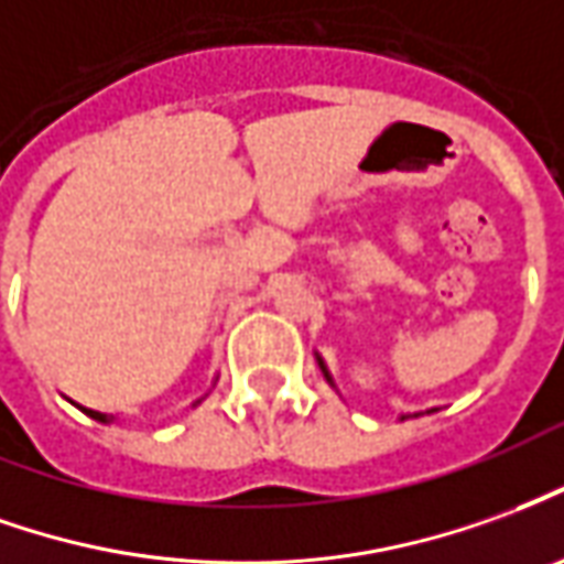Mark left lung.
<instances>
[{"label":"left lung","mask_w":564,"mask_h":564,"mask_svg":"<svg viewBox=\"0 0 564 564\" xmlns=\"http://www.w3.org/2000/svg\"><path fill=\"white\" fill-rule=\"evenodd\" d=\"M317 366H321L323 378H326V381H329V384H333V388H336V381H333V376H329V369H326V364H323V357H321V354H317ZM427 412H436V409H427ZM412 415H415V419H419L421 412H412ZM405 419H409V415H400V421H405Z\"/></svg>","instance_id":"8db88e82"}]
</instances>
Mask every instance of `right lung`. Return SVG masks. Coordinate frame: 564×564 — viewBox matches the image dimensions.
<instances>
[{"mask_svg":"<svg viewBox=\"0 0 564 564\" xmlns=\"http://www.w3.org/2000/svg\"><path fill=\"white\" fill-rule=\"evenodd\" d=\"M198 403H200V400H198ZM198 403H192V405H198ZM82 412H85V415H90L94 421H100V424H112V421H116V415H106V412H94V409H85V405H82Z\"/></svg>","mask_w":564,"mask_h":564,"instance_id":"right-lung-1","label":"right lung"}]
</instances>
